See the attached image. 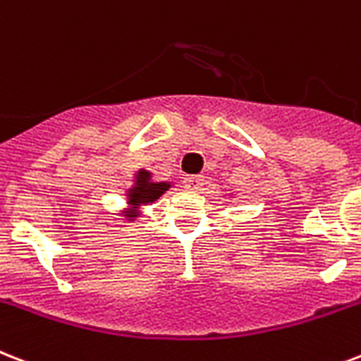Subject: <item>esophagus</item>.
<instances>
[{
  "label": "esophagus",
  "instance_id": "obj_1",
  "mask_svg": "<svg viewBox=\"0 0 361 361\" xmlns=\"http://www.w3.org/2000/svg\"><path fill=\"white\" fill-rule=\"evenodd\" d=\"M183 183H185V189H189V191H200L202 185H204V180H202V176H189V178L183 180Z\"/></svg>",
  "mask_w": 361,
  "mask_h": 361
}]
</instances>
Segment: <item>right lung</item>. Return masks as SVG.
<instances>
[{
	"label": "right lung",
	"mask_w": 361,
	"mask_h": 361,
	"mask_svg": "<svg viewBox=\"0 0 361 361\" xmlns=\"http://www.w3.org/2000/svg\"><path fill=\"white\" fill-rule=\"evenodd\" d=\"M169 181H153L151 180V172H147V170H137L134 185L126 191V204L130 206V208H126V219L137 217L140 206L155 202L162 192L169 191Z\"/></svg>",
	"instance_id": "right-lung-1"
}]
</instances>
